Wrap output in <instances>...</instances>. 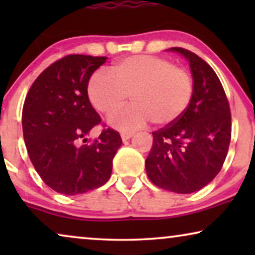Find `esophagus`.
I'll return each mask as SVG.
<instances>
[{
  "instance_id": "esophagus-1",
  "label": "esophagus",
  "mask_w": 255,
  "mask_h": 255,
  "mask_svg": "<svg viewBox=\"0 0 255 255\" xmlns=\"http://www.w3.org/2000/svg\"><path fill=\"white\" fill-rule=\"evenodd\" d=\"M132 135H133V132H122L121 133V137H122V139H123V141L128 140Z\"/></svg>"
}]
</instances>
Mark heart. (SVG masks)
<instances>
[{"mask_svg": "<svg viewBox=\"0 0 255 255\" xmlns=\"http://www.w3.org/2000/svg\"><path fill=\"white\" fill-rule=\"evenodd\" d=\"M109 74L90 76L87 93L100 113L117 111L109 123L122 131H132L152 121L156 127L173 124L186 113L194 95V80L187 69L153 55H132L114 64Z\"/></svg>", "mask_w": 255, "mask_h": 255, "instance_id": "1", "label": "heart"}]
</instances>
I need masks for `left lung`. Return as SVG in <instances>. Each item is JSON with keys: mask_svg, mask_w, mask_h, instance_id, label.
<instances>
[{"mask_svg": "<svg viewBox=\"0 0 255 255\" xmlns=\"http://www.w3.org/2000/svg\"><path fill=\"white\" fill-rule=\"evenodd\" d=\"M169 51L189 61L194 95L175 123L152 132L153 145L145 167L155 186L190 194L210 183L222 169L231 140V113L214 69L186 48Z\"/></svg>", "mask_w": 255, "mask_h": 255, "instance_id": "obj_1", "label": "left lung"}]
</instances>
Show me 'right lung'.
<instances>
[{
  "mask_svg": "<svg viewBox=\"0 0 255 255\" xmlns=\"http://www.w3.org/2000/svg\"><path fill=\"white\" fill-rule=\"evenodd\" d=\"M106 57L71 54L45 69L31 86L22 113L23 137L34 169L48 187L79 195L110 179L122 138L104 128L90 144L86 135L101 123L90 103V76Z\"/></svg>",
  "mask_w": 255,
  "mask_h": 255,
  "instance_id": "add662e5",
  "label": "right lung"
}]
</instances>
